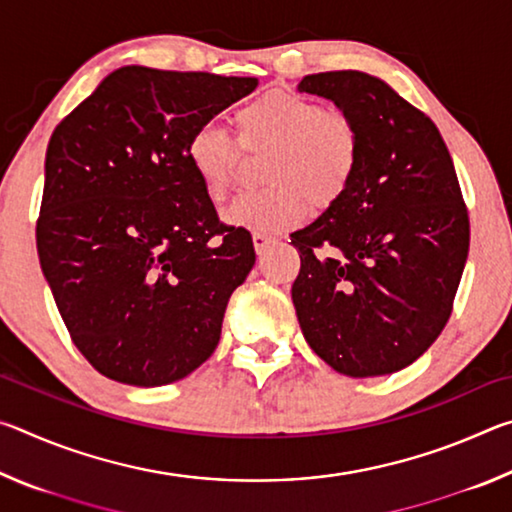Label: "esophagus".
<instances>
[{
    "instance_id": "34e87169",
    "label": "esophagus",
    "mask_w": 512,
    "mask_h": 512,
    "mask_svg": "<svg viewBox=\"0 0 512 512\" xmlns=\"http://www.w3.org/2000/svg\"><path fill=\"white\" fill-rule=\"evenodd\" d=\"M253 244H255L257 255H262V253H266L268 248L277 244V239L271 237V235H259V232H255V235H253Z\"/></svg>"
}]
</instances>
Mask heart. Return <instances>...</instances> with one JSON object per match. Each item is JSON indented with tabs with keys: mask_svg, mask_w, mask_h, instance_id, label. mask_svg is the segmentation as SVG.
Listing matches in <instances>:
<instances>
[{
	"mask_svg": "<svg viewBox=\"0 0 512 512\" xmlns=\"http://www.w3.org/2000/svg\"><path fill=\"white\" fill-rule=\"evenodd\" d=\"M235 137L221 126L205 124L189 135V169L214 203H221L235 183L246 153H266L259 178L264 189L239 196L223 219L235 228L275 235L296 228L309 212L329 210L348 194L359 169V133L339 110L287 90H271L237 110Z\"/></svg>",
	"mask_w": 512,
	"mask_h": 512,
	"instance_id": "1",
	"label": "heart"
}]
</instances>
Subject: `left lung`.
Listing matches in <instances>:
<instances>
[{
    "label": "left lung",
    "instance_id": "1",
    "mask_svg": "<svg viewBox=\"0 0 512 512\" xmlns=\"http://www.w3.org/2000/svg\"><path fill=\"white\" fill-rule=\"evenodd\" d=\"M300 92L334 101L359 133V169L339 203L291 235L298 323L320 359L379 377L422 357L452 316L470 219L433 121L366 72H320Z\"/></svg>",
    "mask_w": 512,
    "mask_h": 512
}]
</instances>
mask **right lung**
<instances>
[{
  "mask_svg": "<svg viewBox=\"0 0 512 512\" xmlns=\"http://www.w3.org/2000/svg\"><path fill=\"white\" fill-rule=\"evenodd\" d=\"M257 79L126 65L56 126L36 225L42 273L79 352L128 386L194 372L221 339L228 300L255 266L185 146Z\"/></svg>",
  "mask_w": 512,
  "mask_h": 512,
  "instance_id": "add662e5",
  "label": "right lung"
}]
</instances>
